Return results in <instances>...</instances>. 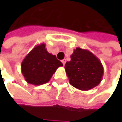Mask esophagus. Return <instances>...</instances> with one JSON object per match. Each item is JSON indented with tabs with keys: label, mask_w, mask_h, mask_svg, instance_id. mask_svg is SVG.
<instances>
[{
	"label": "esophagus",
	"mask_w": 122,
	"mask_h": 122,
	"mask_svg": "<svg viewBox=\"0 0 122 122\" xmlns=\"http://www.w3.org/2000/svg\"><path fill=\"white\" fill-rule=\"evenodd\" d=\"M61 62H62V63H63V66H64V65L66 64V59H63V60L61 61Z\"/></svg>",
	"instance_id": "obj_1"
}]
</instances>
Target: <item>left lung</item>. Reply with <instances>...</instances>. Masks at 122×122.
<instances>
[{
    "mask_svg": "<svg viewBox=\"0 0 122 122\" xmlns=\"http://www.w3.org/2000/svg\"><path fill=\"white\" fill-rule=\"evenodd\" d=\"M65 70L70 84L81 90H89L98 85L104 68L101 61L88 50L77 47L67 61Z\"/></svg>",
    "mask_w": 122,
    "mask_h": 122,
    "instance_id": "8db88e82",
    "label": "left lung"
}]
</instances>
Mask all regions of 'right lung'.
<instances>
[{
  "instance_id": "obj_1",
  "label": "right lung",
  "mask_w": 122,
  "mask_h": 122,
  "mask_svg": "<svg viewBox=\"0 0 122 122\" xmlns=\"http://www.w3.org/2000/svg\"><path fill=\"white\" fill-rule=\"evenodd\" d=\"M45 46L44 43L35 46L21 63L22 73L30 84L40 85L48 83L56 69L63 66L55 55L47 51Z\"/></svg>"
}]
</instances>
